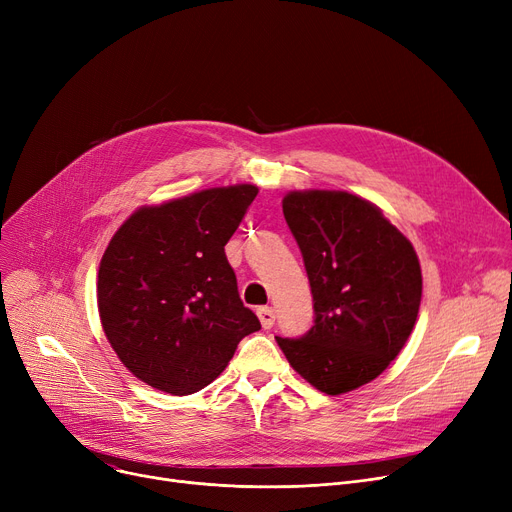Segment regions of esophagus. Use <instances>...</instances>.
<instances>
[{
	"label": "esophagus",
	"mask_w": 512,
	"mask_h": 512,
	"mask_svg": "<svg viewBox=\"0 0 512 512\" xmlns=\"http://www.w3.org/2000/svg\"><path fill=\"white\" fill-rule=\"evenodd\" d=\"M257 315H259V321H261V326H263L265 330H270V328L274 326L276 313H274L272 307H261V309L257 311Z\"/></svg>",
	"instance_id": "esophagus-1"
}]
</instances>
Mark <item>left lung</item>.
<instances>
[{"label": "left lung", "instance_id": "1", "mask_svg": "<svg viewBox=\"0 0 512 512\" xmlns=\"http://www.w3.org/2000/svg\"><path fill=\"white\" fill-rule=\"evenodd\" d=\"M284 218L299 242L315 324L280 338L292 369L330 396L369 384L407 344L421 305V265L382 209L346 191H290Z\"/></svg>", "mask_w": 512, "mask_h": 512}]
</instances>
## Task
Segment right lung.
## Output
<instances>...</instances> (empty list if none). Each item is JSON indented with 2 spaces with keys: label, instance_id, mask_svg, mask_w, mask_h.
<instances>
[{
  "label": "right lung",
  "instance_id": "obj_1",
  "mask_svg": "<svg viewBox=\"0 0 512 512\" xmlns=\"http://www.w3.org/2000/svg\"><path fill=\"white\" fill-rule=\"evenodd\" d=\"M257 193L255 184H232L143 205L112 236L97 307L134 378L174 396L199 392L261 328L224 253Z\"/></svg>",
  "mask_w": 512,
  "mask_h": 512
}]
</instances>
